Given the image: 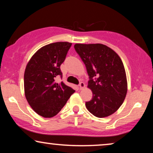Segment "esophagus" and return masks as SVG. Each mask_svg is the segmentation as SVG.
Segmentation results:
<instances>
[{
	"mask_svg": "<svg viewBox=\"0 0 153 153\" xmlns=\"http://www.w3.org/2000/svg\"><path fill=\"white\" fill-rule=\"evenodd\" d=\"M79 88H80V89L84 88H85V83L83 82H80V83H79Z\"/></svg>",
	"mask_w": 153,
	"mask_h": 153,
	"instance_id": "34e87169",
	"label": "esophagus"
}]
</instances>
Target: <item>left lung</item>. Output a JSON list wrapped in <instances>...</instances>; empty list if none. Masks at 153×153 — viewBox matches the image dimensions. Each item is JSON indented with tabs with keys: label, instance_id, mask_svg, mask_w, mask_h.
<instances>
[{
	"label": "left lung",
	"instance_id": "8db88e82",
	"mask_svg": "<svg viewBox=\"0 0 153 153\" xmlns=\"http://www.w3.org/2000/svg\"><path fill=\"white\" fill-rule=\"evenodd\" d=\"M74 49L86 68L88 88L93 98L87 109L97 118L109 116L120 108L127 92L125 70L120 56L102 44H75Z\"/></svg>",
	"mask_w": 153,
	"mask_h": 153
}]
</instances>
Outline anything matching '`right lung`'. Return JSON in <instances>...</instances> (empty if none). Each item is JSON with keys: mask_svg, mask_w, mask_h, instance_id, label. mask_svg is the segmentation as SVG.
Returning a JSON list of instances; mask_svg holds the SVG:
<instances>
[{"mask_svg": "<svg viewBox=\"0 0 153 153\" xmlns=\"http://www.w3.org/2000/svg\"><path fill=\"white\" fill-rule=\"evenodd\" d=\"M72 43L58 42L37 50L27 64L24 72L25 96L31 108L39 116L51 118L66 104L75 91L62 82L60 65Z\"/></svg>", "mask_w": 153, "mask_h": 153, "instance_id": "obj_1", "label": "right lung"}]
</instances>
